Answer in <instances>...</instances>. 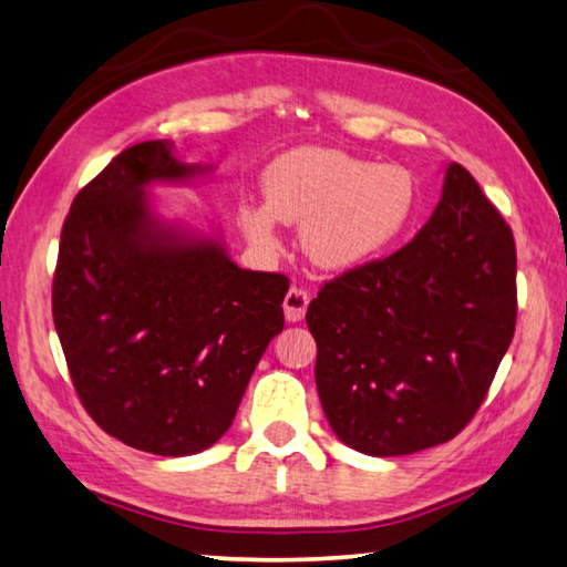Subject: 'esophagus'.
<instances>
[{
  "mask_svg": "<svg viewBox=\"0 0 567 567\" xmlns=\"http://www.w3.org/2000/svg\"><path fill=\"white\" fill-rule=\"evenodd\" d=\"M308 303H311V293L303 291V288H291L284 298V313L288 323H298V320L306 318Z\"/></svg>",
  "mask_w": 567,
  "mask_h": 567,
  "instance_id": "1",
  "label": "esophagus"
}]
</instances>
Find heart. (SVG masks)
<instances>
[{
  "mask_svg": "<svg viewBox=\"0 0 567 567\" xmlns=\"http://www.w3.org/2000/svg\"><path fill=\"white\" fill-rule=\"evenodd\" d=\"M261 207L239 224L264 247L276 244V219L301 224V249L323 271L346 274L392 247L414 217L416 179L408 167L333 147H298L266 169Z\"/></svg>",
  "mask_w": 567,
  "mask_h": 567,
  "instance_id": "obj_1",
  "label": "heart"
}]
</instances>
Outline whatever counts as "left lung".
<instances>
[{
  "mask_svg": "<svg viewBox=\"0 0 567 567\" xmlns=\"http://www.w3.org/2000/svg\"><path fill=\"white\" fill-rule=\"evenodd\" d=\"M330 430L368 456L444 444L484 402L516 330V244L458 163L420 234L320 288L306 313Z\"/></svg>",
  "mask_w": 567,
  "mask_h": 567,
  "instance_id": "left-lung-1",
  "label": "left lung"
}]
</instances>
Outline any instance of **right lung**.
<instances>
[{
	"instance_id": "obj_1",
	"label": "right lung",
	"mask_w": 567,
	"mask_h": 567,
	"mask_svg": "<svg viewBox=\"0 0 567 567\" xmlns=\"http://www.w3.org/2000/svg\"><path fill=\"white\" fill-rule=\"evenodd\" d=\"M169 141L133 145L73 199L53 276V326L95 424L147 454L209 450L284 330L281 274L231 261L221 227L169 219L151 187L192 185Z\"/></svg>"
}]
</instances>
